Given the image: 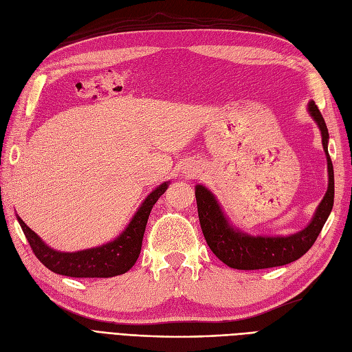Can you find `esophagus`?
<instances>
[{
    "label": "esophagus",
    "instance_id": "34e87169",
    "mask_svg": "<svg viewBox=\"0 0 352 352\" xmlns=\"http://www.w3.org/2000/svg\"><path fill=\"white\" fill-rule=\"evenodd\" d=\"M197 173H198V172H197L195 168H190V167H188V166L184 167V175L188 176V177H189V176H194V175H197Z\"/></svg>",
    "mask_w": 352,
    "mask_h": 352
}]
</instances>
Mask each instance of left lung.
<instances>
[{
  "instance_id": "left-lung-1",
  "label": "left lung",
  "mask_w": 352,
  "mask_h": 352,
  "mask_svg": "<svg viewBox=\"0 0 352 352\" xmlns=\"http://www.w3.org/2000/svg\"><path fill=\"white\" fill-rule=\"evenodd\" d=\"M308 113L311 114L318 129L322 132V144L327 158L329 185L326 195L323 197L320 204H318L311 221L302 230L289 236L248 235V233H243L242 230L230 225L216 197L206 186H195L198 217L202 233H204L210 250L229 267L238 270H260L289 264L302 257L313 247L318 233L322 232L333 207V164L327 151V126L314 101L308 102Z\"/></svg>"
}]
</instances>
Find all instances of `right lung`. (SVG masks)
I'll list each match as a JSON object with an SVG mask.
<instances>
[{"mask_svg": "<svg viewBox=\"0 0 352 352\" xmlns=\"http://www.w3.org/2000/svg\"><path fill=\"white\" fill-rule=\"evenodd\" d=\"M170 182L158 185L138 208L127 228L114 241L97 248L76 252H60L50 248L26 223L17 216L30 248L47 269L70 278H113L133 267L141 254L142 238L148 217Z\"/></svg>", "mask_w": 352, "mask_h": 352, "instance_id": "obj_1", "label": "right lung"}]
</instances>
